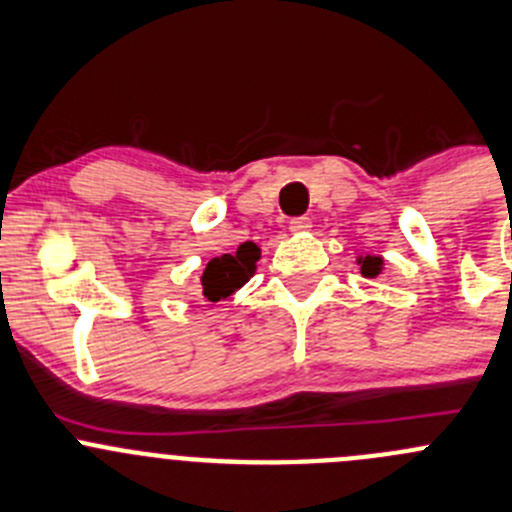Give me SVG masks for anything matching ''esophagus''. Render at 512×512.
Listing matches in <instances>:
<instances>
[{"mask_svg": "<svg viewBox=\"0 0 512 512\" xmlns=\"http://www.w3.org/2000/svg\"><path fill=\"white\" fill-rule=\"evenodd\" d=\"M288 229H291V234H296V236L308 234V231H311V219H306V216H301V219H293Z\"/></svg>", "mask_w": 512, "mask_h": 512, "instance_id": "34e87169", "label": "esophagus"}]
</instances>
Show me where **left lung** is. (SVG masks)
Here are the masks:
<instances>
[{
	"label": "left lung",
	"instance_id": "1",
	"mask_svg": "<svg viewBox=\"0 0 512 512\" xmlns=\"http://www.w3.org/2000/svg\"><path fill=\"white\" fill-rule=\"evenodd\" d=\"M356 263L361 266V273L366 278H376V276H381V273H383V258L381 256H371V254L358 256Z\"/></svg>",
	"mask_w": 512,
	"mask_h": 512
}]
</instances>
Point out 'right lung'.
Segmentation results:
<instances>
[{
    "mask_svg": "<svg viewBox=\"0 0 512 512\" xmlns=\"http://www.w3.org/2000/svg\"><path fill=\"white\" fill-rule=\"evenodd\" d=\"M258 258H261V249H258L254 241L241 244L234 254L211 258L204 268V276H201L204 296L209 301H221V298L234 296L256 273Z\"/></svg>",
    "mask_w": 512,
    "mask_h": 512,
    "instance_id": "obj_1",
    "label": "right lung"
}]
</instances>
